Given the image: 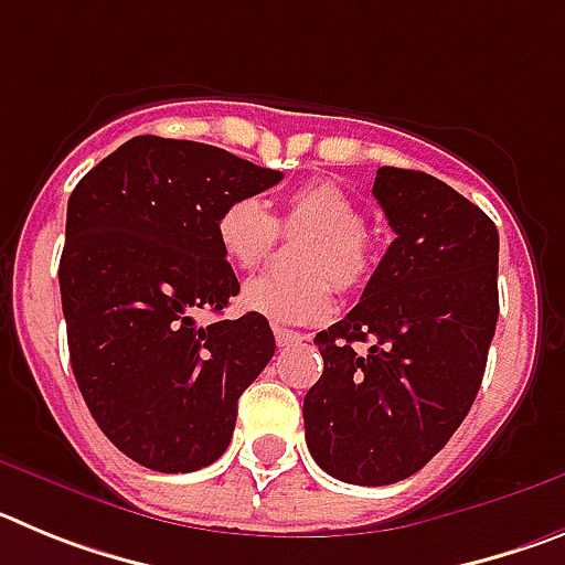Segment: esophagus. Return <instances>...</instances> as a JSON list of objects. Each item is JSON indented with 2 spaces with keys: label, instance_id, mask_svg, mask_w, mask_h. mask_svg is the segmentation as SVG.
<instances>
[{
  "label": "esophagus",
  "instance_id": "esophagus-1",
  "mask_svg": "<svg viewBox=\"0 0 565 565\" xmlns=\"http://www.w3.org/2000/svg\"><path fill=\"white\" fill-rule=\"evenodd\" d=\"M274 339H277L279 348H288V344H297L302 342V333L299 331H291V328H282V326H274Z\"/></svg>",
  "mask_w": 565,
  "mask_h": 565
}]
</instances>
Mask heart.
Here are the masks:
<instances>
[{
  "mask_svg": "<svg viewBox=\"0 0 565 565\" xmlns=\"http://www.w3.org/2000/svg\"><path fill=\"white\" fill-rule=\"evenodd\" d=\"M282 232H311L299 246V277L259 274L239 291L243 308L282 326H311L333 313L342 291L367 286L379 266L376 239L364 232V214L337 183L313 181L294 189L277 217L257 198H234L217 214L214 234L223 257L234 268H254L268 257Z\"/></svg>",
  "mask_w": 565,
  "mask_h": 565,
  "instance_id": "b5f03b06",
  "label": "heart"
}]
</instances>
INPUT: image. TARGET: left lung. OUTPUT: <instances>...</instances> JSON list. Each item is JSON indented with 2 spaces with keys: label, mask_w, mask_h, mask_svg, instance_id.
Returning a JSON list of instances; mask_svg holds the SVG:
<instances>
[{
  "label": "left lung",
  "mask_w": 565,
  "mask_h": 565,
  "mask_svg": "<svg viewBox=\"0 0 565 565\" xmlns=\"http://www.w3.org/2000/svg\"><path fill=\"white\" fill-rule=\"evenodd\" d=\"M373 198L396 239L359 306L313 337L326 367L302 404L313 461L359 487L404 481L450 441L498 322L495 223L416 169L382 167Z\"/></svg>",
  "instance_id": "1"
}]
</instances>
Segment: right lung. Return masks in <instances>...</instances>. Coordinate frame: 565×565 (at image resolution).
<instances>
[{
  "label": "right lung",
  "instance_id": "add662e5",
  "mask_svg": "<svg viewBox=\"0 0 565 565\" xmlns=\"http://www.w3.org/2000/svg\"><path fill=\"white\" fill-rule=\"evenodd\" d=\"M282 172L221 147L138 135L67 201L58 288L70 364L104 436L154 472L226 452L237 398L274 356L268 319L198 322L239 294L214 223Z\"/></svg>",
  "mask_w": 565,
  "mask_h": 565
}]
</instances>
